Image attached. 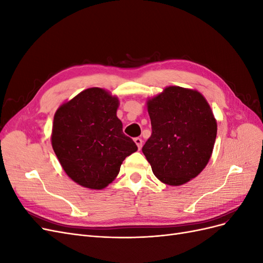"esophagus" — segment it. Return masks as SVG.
I'll list each match as a JSON object with an SVG mask.
<instances>
[{
  "mask_svg": "<svg viewBox=\"0 0 263 263\" xmlns=\"http://www.w3.org/2000/svg\"><path fill=\"white\" fill-rule=\"evenodd\" d=\"M134 141H135V144L137 145L138 149H141V147H142V139L140 137H136V138L134 139Z\"/></svg>",
  "mask_w": 263,
  "mask_h": 263,
  "instance_id": "1",
  "label": "esophagus"
}]
</instances>
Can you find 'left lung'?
Returning <instances> with one entry per match:
<instances>
[{
	"label": "left lung",
	"mask_w": 263,
	"mask_h": 263,
	"mask_svg": "<svg viewBox=\"0 0 263 263\" xmlns=\"http://www.w3.org/2000/svg\"><path fill=\"white\" fill-rule=\"evenodd\" d=\"M151 136L142 147L155 176L169 185H182L209 163L217 123L211 106L196 90L168 86L147 101Z\"/></svg>",
	"instance_id": "left-lung-1"
}]
</instances>
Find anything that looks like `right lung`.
<instances>
[{
	"instance_id": "add662e5",
	"label": "right lung",
	"mask_w": 263,
	"mask_h": 263,
	"mask_svg": "<svg viewBox=\"0 0 263 263\" xmlns=\"http://www.w3.org/2000/svg\"><path fill=\"white\" fill-rule=\"evenodd\" d=\"M118 99L91 87L57 109L51 145L61 166L79 185L102 190L112 183L137 146L116 116Z\"/></svg>"
}]
</instances>
